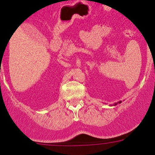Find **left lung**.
<instances>
[{
	"label": "left lung",
	"instance_id": "8db88e82",
	"mask_svg": "<svg viewBox=\"0 0 155 155\" xmlns=\"http://www.w3.org/2000/svg\"><path fill=\"white\" fill-rule=\"evenodd\" d=\"M121 102H122V101H119V102H117V103H115V104H113V105H111V104H110V106H116V105H117L118 104H121Z\"/></svg>",
	"mask_w": 155,
	"mask_h": 155
}]
</instances>
